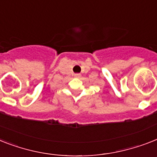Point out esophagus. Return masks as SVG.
<instances>
[{"mask_svg": "<svg viewBox=\"0 0 157 157\" xmlns=\"http://www.w3.org/2000/svg\"><path fill=\"white\" fill-rule=\"evenodd\" d=\"M74 77H76V78H80V77H81V74L76 73V74H74Z\"/></svg>", "mask_w": 157, "mask_h": 157, "instance_id": "obj_1", "label": "esophagus"}]
</instances>
